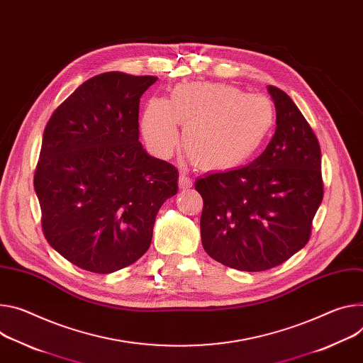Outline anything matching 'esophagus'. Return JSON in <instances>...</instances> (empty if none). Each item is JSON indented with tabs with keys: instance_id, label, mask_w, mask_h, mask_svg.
<instances>
[{
	"instance_id": "34e87169",
	"label": "esophagus",
	"mask_w": 363,
	"mask_h": 363,
	"mask_svg": "<svg viewBox=\"0 0 363 363\" xmlns=\"http://www.w3.org/2000/svg\"><path fill=\"white\" fill-rule=\"evenodd\" d=\"M178 186H179V189H182V191H185V189H189V188L192 186V181L189 179V177H188L185 172H181V174H179Z\"/></svg>"
}]
</instances>
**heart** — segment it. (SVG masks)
<instances>
[{"instance_id": "obj_1", "label": "heart", "mask_w": 363, "mask_h": 363, "mask_svg": "<svg viewBox=\"0 0 363 363\" xmlns=\"http://www.w3.org/2000/svg\"><path fill=\"white\" fill-rule=\"evenodd\" d=\"M275 118L269 100L216 82L178 85L168 100H150L142 133L153 152L171 155L186 130L184 150L194 167L225 172L242 167L265 143Z\"/></svg>"}]
</instances>
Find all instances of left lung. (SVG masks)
I'll return each mask as SVG.
<instances>
[{"mask_svg":"<svg viewBox=\"0 0 363 363\" xmlns=\"http://www.w3.org/2000/svg\"><path fill=\"white\" fill-rule=\"evenodd\" d=\"M277 133L250 167L211 174L195 184L204 199V250L245 272L277 268L311 238L323 201L321 150L314 130L282 91L269 86Z\"/></svg>","mask_w":363,"mask_h":363,"instance_id":"obj_1","label":"left lung"}]
</instances>
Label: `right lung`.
Masks as SVG:
<instances>
[{"mask_svg":"<svg viewBox=\"0 0 363 363\" xmlns=\"http://www.w3.org/2000/svg\"><path fill=\"white\" fill-rule=\"evenodd\" d=\"M156 81L106 72L50 116L35 171L48 243L72 265L111 274L149 249L156 214L178 191L172 164L145 155L139 98Z\"/></svg>","mask_w":363,"mask_h":363,"instance_id":"right-lung-1","label":"right lung"}]
</instances>
